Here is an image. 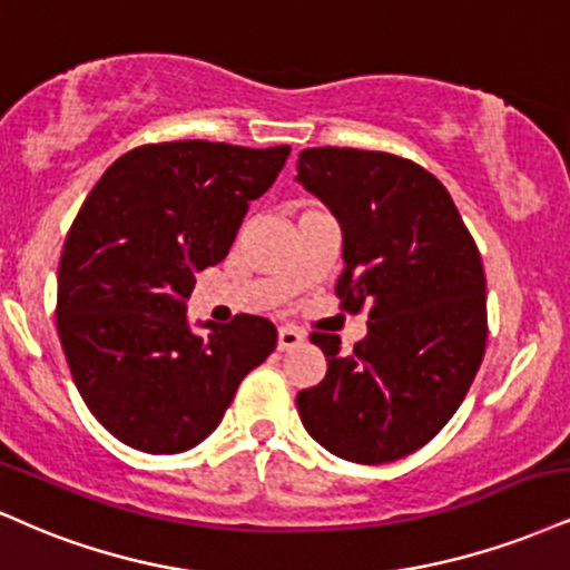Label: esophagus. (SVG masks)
<instances>
[{
  "label": "esophagus",
  "instance_id": "34e87169",
  "mask_svg": "<svg viewBox=\"0 0 570 570\" xmlns=\"http://www.w3.org/2000/svg\"><path fill=\"white\" fill-rule=\"evenodd\" d=\"M303 342H305V334L297 332V328L292 326L278 328V351H292V347L303 345Z\"/></svg>",
  "mask_w": 570,
  "mask_h": 570
}]
</instances>
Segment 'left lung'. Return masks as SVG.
Here are the masks:
<instances>
[{
  "label": "left lung",
  "instance_id": "8db88e82",
  "mask_svg": "<svg viewBox=\"0 0 570 570\" xmlns=\"http://www.w3.org/2000/svg\"><path fill=\"white\" fill-rule=\"evenodd\" d=\"M294 180L342 228V305H368L353 353H342L337 334L311 337L328 368L297 393L299 420L334 456L395 462L441 433L481 368V255L449 190L401 156L307 148Z\"/></svg>",
  "mask_w": 570,
  "mask_h": 570
}]
</instances>
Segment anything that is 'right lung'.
I'll return each instance as SVG.
<instances>
[{"label": "right lung", "mask_w": 570, "mask_h": 570, "mask_svg": "<svg viewBox=\"0 0 570 570\" xmlns=\"http://www.w3.org/2000/svg\"><path fill=\"white\" fill-rule=\"evenodd\" d=\"M289 146L177 140L116 159L89 190L58 267V334L81 397L121 443L194 449L276 351L259 315L188 321L196 273L228 255Z\"/></svg>", "instance_id": "right-lung-1"}]
</instances>
